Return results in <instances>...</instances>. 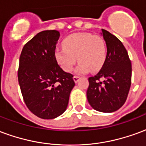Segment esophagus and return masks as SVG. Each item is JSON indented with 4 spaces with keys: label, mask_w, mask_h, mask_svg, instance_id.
I'll return each mask as SVG.
<instances>
[{
    "label": "esophagus",
    "mask_w": 146,
    "mask_h": 146,
    "mask_svg": "<svg viewBox=\"0 0 146 146\" xmlns=\"http://www.w3.org/2000/svg\"><path fill=\"white\" fill-rule=\"evenodd\" d=\"M79 79H80V76H73V80L75 81V83L78 82V81H79Z\"/></svg>",
    "instance_id": "obj_1"
}]
</instances>
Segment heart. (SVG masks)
Returning a JSON list of instances; mask_svg holds the SVG:
<instances>
[{
    "label": "heart",
    "instance_id": "heart-1",
    "mask_svg": "<svg viewBox=\"0 0 146 146\" xmlns=\"http://www.w3.org/2000/svg\"><path fill=\"white\" fill-rule=\"evenodd\" d=\"M64 47L55 49L54 56L58 65L66 72L73 70L76 60L79 65L76 73L83 74L99 70L106 58V44L104 39L88 33H73L63 41Z\"/></svg>",
    "mask_w": 146,
    "mask_h": 146
}]
</instances>
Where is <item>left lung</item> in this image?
Instances as JSON below:
<instances>
[{"label": "left lung", "mask_w": 146, "mask_h": 146, "mask_svg": "<svg viewBox=\"0 0 146 146\" xmlns=\"http://www.w3.org/2000/svg\"><path fill=\"white\" fill-rule=\"evenodd\" d=\"M106 47V58L100 71L88 78L87 98L94 110L112 113L125 103L131 84V62L122 42L102 30Z\"/></svg>", "instance_id": "8db88e82"}]
</instances>
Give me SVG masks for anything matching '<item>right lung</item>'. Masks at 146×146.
I'll use <instances>...</instances> for the list:
<instances>
[{
  "label": "right lung",
  "instance_id": "obj_1",
  "mask_svg": "<svg viewBox=\"0 0 146 146\" xmlns=\"http://www.w3.org/2000/svg\"><path fill=\"white\" fill-rule=\"evenodd\" d=\"M60 33L44 30L24 45L18 80L27 108L42 119H54L66 111L75 86L73 75L58 64L54 56Z\"/></svg>",
  "mask_w": 146,
  "mask_h": 146
}]
</instances>
